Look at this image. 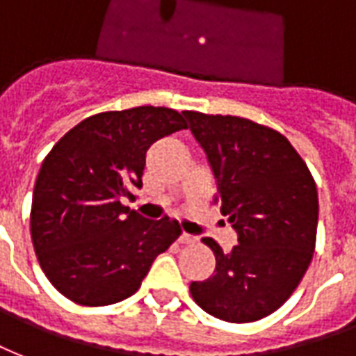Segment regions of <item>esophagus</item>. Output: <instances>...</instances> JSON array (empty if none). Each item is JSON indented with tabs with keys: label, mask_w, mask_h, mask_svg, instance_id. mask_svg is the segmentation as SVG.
Instances as JSON below:
<instances>
[{
	"label": "esophagus",
	"mask_w": 356,
	"mask_h": 356,
	"mask_svg": "<svg viewBox=\"0 0 356 356\" xmlns=\"http://www.w3.org/2000/svg\"><path fill=\"white\" fill-rule=\"evenodd\" d=\"M178 241H180L181 245H195L197 237H193V235H189V233H181Z\"/></svg>",
	"instance_id": "esophagus-1"
}]
</instances>
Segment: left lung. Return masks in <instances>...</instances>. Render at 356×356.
<instances>
[{
	"mask_svg": "<svg viewBox=\"0 0 356 356\" xmlns=\"http://www.w3.org/2000/svg\"><path fill=\"white\" fill-rule=\"evenodd\" d=\"M207 153L222 214L238 235L216 256L214 275L189 292L209 315L254 323L292 296L315 252L318 195L305 161L281 132L235 115L181 111Z\"/></svg>",
	"mask_w": 356,
	"mask_h": 356,
	"instance_id": "left-lung-1",
	"label": "left lung"
}]
</instances>
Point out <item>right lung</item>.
<instances>
[{"label":"right lung","mask_w":356,"mask_h":356,"mask_svg":"<svg viewBox=\"0 0 356 356\" xmlns=\"http://www.w3.org/2000/svg\"><path fill=\"white\" fill-rule=\"evenodd\" d=\"M186 127L170 108L104 111L49 152L33 188L30 233L43 273L68 300L100 307L129 298L180 237L176 220H146L121 201L142 188L147 147Z\"/></svg>","instance_id":"obj_1"}]
</instances>
